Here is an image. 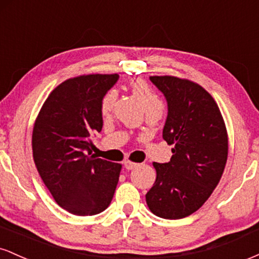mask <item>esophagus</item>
Masks as SVG:
<instances>
[{"label": "esophagus", "mask_w": 259, "mask_h": 259, "mask_svg": "<svg viewBox=\"0 0 259 259\" xmlns=\"http://www.w3.org/2000/svg\"><path fill=\"white\" fill-rule=\"evenodd\" d=\"M138 163H135V162H132V160H125V162H124V167H125L126 169H134V168H136L138 167Z\"/></svg>", "instance_id": "34e87169"}]
</instances>
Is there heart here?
Here are the masks:
<instances>
[{
	"label": "heart",
	"instance_id": "heart-1",
	"mask_svg": "<svg viewBox=\"0 0 259 259\" xmlns=\"http://www.w3.org/2000/svg\"><path fill=\"white\" fill-rule=\"evenodd\" d=\"M132 88L134 92H136V94L140 96V99L142 100V103H144L145 111H146V113H152V112L162 113L163 112V107L164 106H163L162 100L157 96V94H154V92L151 90V88L146 84V82L142 81V80H136V81H134L132 84ZM115 99H117V94H115V91L112 90L107 92L106 96L103 97L102 100V106H101L103 114L111 112L112 107L115 102Z\"/></svg>",
	"mask_w": 259,
	"mask_h": 259
}]
</instances>
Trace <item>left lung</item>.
Masks as SVG:
<instances>
[{
    "instance_id": "left-lung-1",
    "label": "left lung",
    "mask_w": 259,
    "mask_h": 259,
    "mask_svg": "<svg viewBox=\"0 0 259 259\" xmlns=\"http://www.w3.org/2000/svg\"><path fill=\"white\" fill-rule=\"evenodd\" d=\"M164 95L163 139L168 163H153L157 178L146 194L153 214L181 219L195 213L218 185L228 159V133L217 102L202 86L177 76H150Z\"/></svg>"
}]
</instances>
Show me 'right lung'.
I'll use <instances>...</instances> for the list:
<instances>
[{
  "mask_svg": "<svg viewBox=\"0 0 259 259\" xmlns=\"http://www.w3.org/2000/svg\"><path fill=\"white\" fill-rule=\"evenodd\" d=\"M118 74L68 79L49 95L32 129V157L52 197L75 215H95L111 203L121 164L97 158L91 136L102 130V100Z\"/></svg>",
  "mask_w": 259,
  "mask_h": 259,
  "instance_id": "1",
  "label": "right lung"
}]
</instances>
